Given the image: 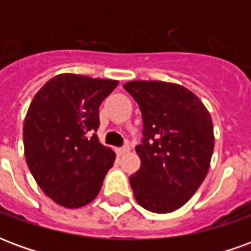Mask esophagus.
<instances>
[{
    "label": "esophagus",
    "instance_id": "esophagus-1",
    "mask_svg": "<svg viewBox=\"0 0 251 251\" xmlns=\"http://www.w3.org/2000/svg\"><path fill=\"white\" fill-rule=\"evenodd\" d=\"M130 151V148L129 147H122V148H118L117 149V153H118V156H122V154H125Z\"/></svg>",
    "mask_w": 251,
    "mask_h": 251
}]
</instances>
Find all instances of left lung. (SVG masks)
<instances>
[{
	"instance_id": "obj_1",
	"label": "left lung",
	"mask_w": 251,
	"mask_h": 251,
	"mask_svg": "<svg viewBox=\"0 0 251 251\" xmlns=\"http://www.w3.org/2000/svg\"><path fill=\"white\" fill-rule=\"evenodd\" d=\"M142 114L141 167L129 177L137 203L167 214L188 201L205 179L214 151L212 120L203 102L176 83L124 84Z\"/></svg>"
}]
</instances>
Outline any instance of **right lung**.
<instances>
[{"label":"right lung","instance_id":"add662e5","mask_svg":"<svg viewBox=\"0 0 251 251\" xmlns=\"http://www.w3.org/2000/svg\"><path fill=\"white\" fill-rule=\"evenodd\" d=\"M117 80L60 74L37 91L23 129L25 160L43 192L77 208L100 191L115 153L99 142V106Z\"/></svg>","mask_w":251,"mask_h":251}]
</instances>
